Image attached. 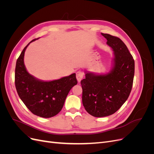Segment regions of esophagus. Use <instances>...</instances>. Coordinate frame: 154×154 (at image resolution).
I'll return each instance as SVG.
<instances>
[{"instance_id":"34e87169","label":"esophagus","mask_w":154,"mask_h":154,"mask_svg":"<svg viewBox=\"0 0 154 154\" xmlns=\"http://www.w3.org/2000/svg\"><path fill=\"white\" fill-rule=\"evenodd\" d=\"M83 75H84V72L82 71H79L76 72V78H77V80L79 83H80V81L82 80Z\"/></svg>"}]
</instances>
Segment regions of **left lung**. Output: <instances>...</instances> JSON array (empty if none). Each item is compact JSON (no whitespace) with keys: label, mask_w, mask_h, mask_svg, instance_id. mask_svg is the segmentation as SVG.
Segmentation results:
<instances>
[{"label":"left lung","mask_w":154,"mask_h":154,"mask_svg":"<svg viewBox=\"0 0 154 154\" xmlns=\"http://www.w3.org/2000/svg\"><path fill=\"white\" fill-rule=\"evenodd\" d=\"M114 51V67L106 74L86 72L81 81L82 103L87 112L96 118L113 114L127 101L134 76V60L117 36L101 33Z\"/></svg>","instance_id":"8db88e82"}]
</instances>
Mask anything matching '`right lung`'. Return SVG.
Wrapping results in <instances>:
<instances>
[{"label": "right lung", "instance_id": "add662e5", "mask_svg": "<svg viewBox=\"0 0 154 154\" xmlns=\"http://www.w3.org/2000/svg\"><path fill=\"white\" fill-rule=\"evenodd\" d=\"M35 40L26 46L17 60L15 83L18 94L27 108L35 115L49 118L61 111L70 90L78 82L75 73L51 82L38 80L29 74L24 66V57L27 46Z\"/></svg>", "mask_w": 154, "mask_h": 154}]
</instances>
